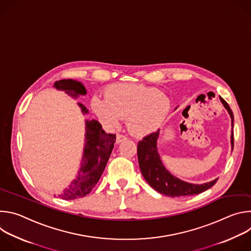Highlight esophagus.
Segmentation results:
<instances>
[{
	"label": "esophagus",
	"instance_id": "obj_1",
	"mask_svg": "<svg viewBox=\"0 0 251 251\" xmlns=\"http://www.w3.org/2000/svg\"><path fill=\"white\" fill-rule=\"evenodd\" d=\"M127 140V137L122 135V134H117L116 136V143L117 144H120V143H122L123 141H126Z\"/></svg>",
	"mask_w": 251,
	"mask_h": 251
}]
</instances>
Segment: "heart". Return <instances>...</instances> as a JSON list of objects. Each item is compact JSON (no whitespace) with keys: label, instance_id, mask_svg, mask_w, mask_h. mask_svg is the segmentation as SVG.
<instances>
[{"label":"heart","instance_id":"b5f03b06","mask_svg":"<svg viewBox=\"0 0 251 251\" xmlns=\"http://www.w3.org/2000/svg\"><path fill=\"white\" fill-rule=\"evenodd\" d=\"M94 95L91 108L108 126L117 127L127 117V128L135 136L155 132L170 109L169 99L159 89L136 83H115Z\"/></svg>","mask_w":251,"mask_h":251}]
</instances>
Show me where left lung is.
Instances as JSON below:
<instances>
[{
  "label": "left lung",
  "mask_w": 251,
  "mask_h": 251,
  "mask_svg": "<svg viewBox=\"0 0 251 251\" xmlns=\"http://www.w3.org/2000/svg\"><path fill=\"white\" fill-rule=\"evenodd\" d=\"M225 108L227 110L231 119V134L230 145L231 152L233 150V113L228 104L220 97ZM160 130L146 136L139 141L137 146L138 161L141 173L147 183L158 193L171 198L186 197L201 194L207 189L211 188L217 183L218 178L204 183V184H192L185 182L171 174L162 162L161 156L158 151V139Z\"/></svg>",
  "instance_id": "left-lung-1"
}]
</instances>
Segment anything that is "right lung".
Here are the masks:
<instances>
[{"label": "right lung", "instance_id": "1", "mask_svg": "<svg viewBox=\"0 0 251 251\" xmlns=\"http://www.w3.org/2000/svg\"><path fill=\"white\" fill-rule=\"evenodd\" d=\"M53 87L64 91L74 99L87 93L85 86L74 79L55 81ZM77 105L83 115L88 114V109L83 104L78 102ZM115 141L116 135L105 133L97 120H85L84 147L80 168L76 177L57 197L63 200H75L88 195L98 183L114 148Z\"/></svg>", "mask_w": 251, "mask_h": 251}]
</instances>
